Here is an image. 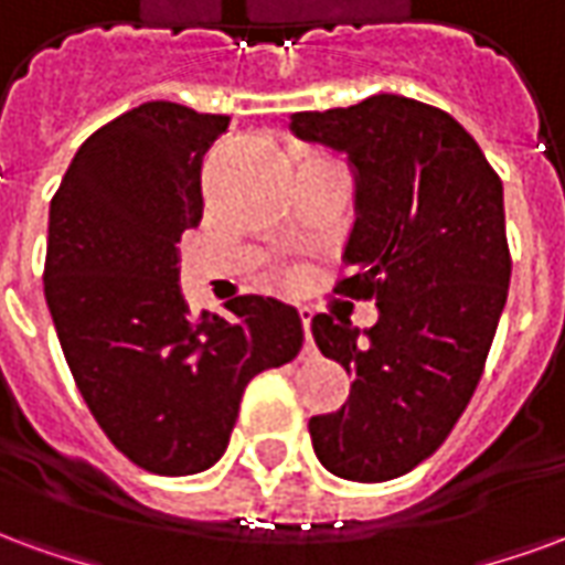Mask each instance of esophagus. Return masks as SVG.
Returning a JSON list of instances; mask_svg holds the SVG:
<instances>
[{
	"mask_svg": "<svg viewBox=\"0 0 565 565\" xmlns=\"http://www.w3.org/2000/svg\"><path fill=\"white\" fill-rule=\"evenodd\" d=\"M299 318H302V330H306V339L311 335V318H315V308L299 306Z\"/></svg>",
	"mask_w": 565,
	"mask_h": 565,
	"instance_id": "esophagus-1",
	"label": "esophagus"
}]
</instances>
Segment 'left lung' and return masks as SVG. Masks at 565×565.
Listing matches in <instances>:
<instances>
[{
    "instance_id": "8db88e82",
    "label": "left lung",
    "mask_w": 565,
    "mask_h": 565,
    "mask_svg": "<svg viewBox=\"0 0 565 565\" xmlns=\"http://www.w3.org/2000/svg\"><path fill=\"white\" fill-rule=\"evenodd\" d=\"M290 129L354 166L335 294L379 306L366 339L351 320H311L320 354L354 375L339 412L308 420L311 445L339 478L391 481L436 454L484 372L511 278L502 181L448 111L396 93L299 111Z\"/></svg>"
}]
</instances>
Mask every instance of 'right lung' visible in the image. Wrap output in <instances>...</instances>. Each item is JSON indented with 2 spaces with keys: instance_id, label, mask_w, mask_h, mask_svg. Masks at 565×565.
Listing matches in <instances>:
<instances>
[{
  "instance_id": "add662e5",
  "label": "right lung",
  "mask_w": 565,
  "mask_h": 565,
  "mask_svg": "<svg viewBox=\"0 0 565 565\" xmlns=\"http://www.w3.org/2000/svg\"><path fill=\"white\" fill-rule=\"evenodd\" d=\"M226 115L145 103L84 141L51 199L44 296L84 403L124 457L196 475L230 445L247 381L290 363L302 320L271 296L193 311L178 242L202 221V157Z\"/></svg>"
}]
</instances>
